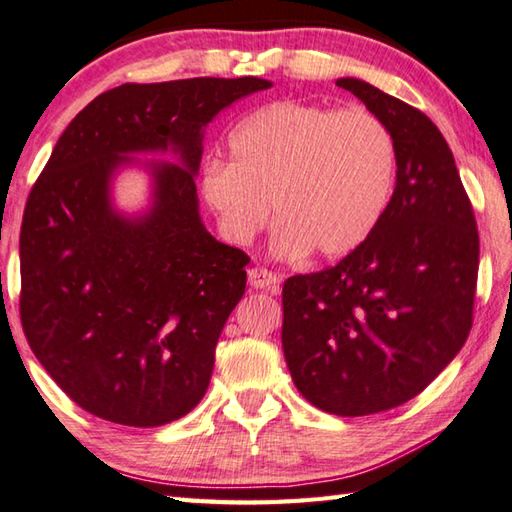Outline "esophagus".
<instances>
[{"label":"esophagus","instance_id":"34e87169","mask_svg":"<svg viewBox=\"0 0 512 512\" xmlns=\"http://www.w3.org/2000/svg\"><path fill=\"white\" fill-rule=\"evenodd\" d=\"M247 281L254 289H267V292H276L278 278L265 267H252L247 272Z\"/></svg>","mask_w":512,"mask_h":512}]
</instances>
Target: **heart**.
Masks as SVG:
<instances>
[{"mask_svg":"<svg viewBox=\"0 0 512 512\" xmlns=\"http://www.w3.org/2000/svg\"><path fill=\"white\" fill-rule=\"evenodd\" d=\"M394 171L397 144L379 115L274 102L238 124L229 162H207L200 191L229 243H252L272 205L278 254L339 258L379 225Z\"/></svg>","mask_w":512,"mask_h":512,"instance_id":"b5f03b06","label":"heart"}]
</instances>
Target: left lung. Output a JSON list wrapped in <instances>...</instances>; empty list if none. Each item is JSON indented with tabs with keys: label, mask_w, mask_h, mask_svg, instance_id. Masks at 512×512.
<instances>
[{
	"label": "left lung",
	"mask_w": 512,
	"mask_h": 512,
	"mask_svg": "<svg viewBox=\"0 0 512 512\" xmlns=\"http://www.w3.org/2000/svg\"><path fill=\"white\" fill-rule=\"evenodd\" d=\"M397 144V187L354 252L283 285V352L298 392L330 414L397 408L455 359L472 327L479 234L446 138L426 113L341 77Z\"/></svg>",
	"instance_id": "1"
}]
</instances>
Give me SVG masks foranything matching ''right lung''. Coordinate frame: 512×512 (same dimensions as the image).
<instances>
[{"mask_svg":"<svg viewBox=\"0 0 512 512\" xmlns=\"http://www.w3.org/2000/svg\"><path fill=\"white\" fill-rule=\"evenodd\" d=\"M269 86L260 77L122 84L86 104L57 140L24 209L19 318L37 361L82 410L156 428L205 397L249 256L200 223L202 131ZM167 148L183 167L152 166L150 214L115 215L114 169L129 152Z\"/></svg>","mask_w":512,"mask_h":512,"instance_id":"right-lung-1","label":"right lung"}]
</instances>
